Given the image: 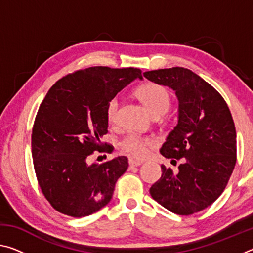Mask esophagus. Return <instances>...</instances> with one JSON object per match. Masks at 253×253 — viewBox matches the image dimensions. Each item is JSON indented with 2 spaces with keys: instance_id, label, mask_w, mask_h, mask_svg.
<instances>
[{
  "instance_id": "esophagus-1",
  "label": "esophagus",
  "mask_w": 253,
  "mask_h": 253,
  "mask_svg": "<svg viewBox=\"0 0 253 253\" xmlns=\"http://www.w3.org/2000/svg\"><path fill=\"white\" fill-rule=\"evenodd\" d=\"M128 164H129V168H136V166H139L140 164H142V162L135 161V160H132V158H129V161H128Z\"/></svg>"
}]
</instances>
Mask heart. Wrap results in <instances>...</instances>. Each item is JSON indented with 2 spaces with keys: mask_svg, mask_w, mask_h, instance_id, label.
<instances>
[{
  "mask_svg": "<svg viewBox=\"0 0 253 253\" xmlns=\"http://www.w3.org/2000/svg\"><path fill=\"white\" fill-rule=\"evenodd\" d=\"M137 97L143 102L146 109L153 116H161L168 111L170 105V98L164 87L156 84H146L137 89ZM119 99L114 97L107 105L106 115L109 123H115L118 116ZM155 146V140L138 134H129L122 140L121 148L135 158H145L149 153V148Z\"/></svg>",
  "mask_w": 253,
  "mask_h": 253,
  "instance_id": "1",
  "label": "heart"
}]
</instances>
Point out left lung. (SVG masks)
<instances>
[{"label":"left lung","instance_id":"8db88e82","mask_svg":"<svg viewBox=\"0 0 253 253\" xmlns=\"http://www.w3.org/2000/svg\"><path fill=\"white\" fill-rule=\"evenodd\" d=\"M144 77L176 93L178 122L161 154L172 162L185 158L178 172L162 165V176L149 193L178 215L202 211L222 194L234 169L237 132L232 115L223 97L186 68L146 71Z\"/></svg>","mask_w":253,"mask_h":253}]
</instances>
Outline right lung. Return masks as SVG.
Returning a JSON list of instances; mask_svg holds the SVG:
<instances>
[{
  "label": "right lung",
  "mask_w": 253,
  "mask_h": 253,
  "mask_svg": "<svg viewBox=\"0 0 253 253\" xmlns=\"http://www.w3.org/2000/svg\"><path fill=\"white\" fill-rule=\"evenodd\" d=\"M136 78L137 68L90 67L58 80L41 102L31 136L33 166L42 193L58 212L84 217L110 202L126 156L88 164L93 152L111 153L101 143L108 132L110 99Z\"/></svg>",
  "instance_id": "obj_1"
}]
</instances>
